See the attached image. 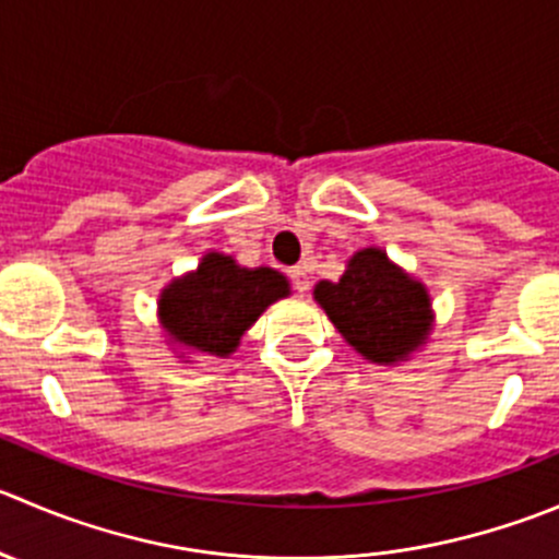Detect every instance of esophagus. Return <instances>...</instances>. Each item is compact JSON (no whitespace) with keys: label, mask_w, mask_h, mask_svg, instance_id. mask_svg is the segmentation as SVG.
Listing matches in <instances>:
<instances>
[{"label":"esophagus","mask_w":559,"mask_h":559,"mask_svg":"<svg viewBox=\"0 0 559 559\" xmlns=\"http://www.w3.org/2000/svg\"><path fill=\"white\" fill-rule=\"evenodd\" d=\"M289 278H292V284H295V292L306 295L308 286H311V278H308V270L302 267V264H297V267L289 270Z\"/></svg>","instance_id":"1"}]
</instances>
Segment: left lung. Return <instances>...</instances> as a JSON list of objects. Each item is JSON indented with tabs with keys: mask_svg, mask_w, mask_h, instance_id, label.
I'll list each match as a JSON object with an SVG mask.
<instances>
[{
	"mask_svg": "<svg viewBox=\"0 0 559 559\" xmlns=\"http://www.w3.org/2000/svg\"><path fill=\"white\" fill-rule=\"evenodd\" d=\"M313 297L338 333L373 362L401 360L431 330L426 289L379 248L357 251L335 284L319 281Z\"/></svg>",
	"mask_w": 559,
	"mask_h": 559,
	"instance_id": "1",
	"label": "left lung"
}]
</instances>
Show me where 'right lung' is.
I'll return each instance as SVG.
<instances>
[{
  "label": "right lung",
  "instance_id": "1",
  "mask_svg": "<svg viewBox=\"0 0 559 559\" xmlns=\"http://www.w3.org/2000/svg\"><path fill=\"white\" fill-rule=\"evenodd\" d=\"M289 295V284L270 267L248 270L224 253H207L197 273L160 295V322L191 349L229 355L259 313Z\"/></svg>",
  "mask_w": 559,
  "mask_h": 559
}]
</instances>
